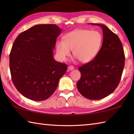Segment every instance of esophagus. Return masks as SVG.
Instances as JSON below:
<instances>
[{
  "mask_svg": "<svg viewBox=\"0 0 134 134\" xmlns=\"http://www.w3.org/2000/svg\"><path fill=\"white\" fill-rule=\"evenodd\" d=\"M74 67L72 65H69V66L68 67V70H69V71H71V70H74Z\"/></svg>",
  "mask_w": 134,
  "mask_h": 134,
  "instance_id": "obj_1",
  "label": "esophagus"
}]
</instances>
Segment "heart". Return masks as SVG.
<instances>
[{
  "label": "heart",
  "instance_id": "b5f03b06",
  "mask_svg": "<svg viewBox=\"0 0 134 134\" xmlns=\"http://www.w3.org/2000/svg\"><path fill=\"white\" fill-rule=\"evenodd\" d=\"M102 36L97 30L76 29L65 34L63 41L56 42V53L59 60L65 61L73 55L82 63H89L98 55L102 44Z\"/></svg>",
  "mask_w": 134,
  "mask_h": 134
}]
</instances>
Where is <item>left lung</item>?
Here are the masks:
<instances>
[{"label":"left lung","instance_id":"8db88e82","mask_svg":"<svg viewBox=\"0 0 134 134\" xmlns=\"http://www.w3.org/2000/svg\"><path fill=\"white\" fill-rule=\"evenodd\" d=\"M91 24L102 28L103 41L96 58L78 69L81 76L76 87L85 98L97 100L109 96L118 87L125 56L123 45L116 34L103 24Z\"/></svg>","mask_w":134,"mask_h":134}]
</instances>
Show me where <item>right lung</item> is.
I'll list each match as a JSON object with an SVG mask.
<instances>
[{
	"instance_id": "obj_1",
	"label": "right lung",
	"mask_w": 134,
	"mask_h": 134,
	"mask_svg": "<svg viewBox=\"0 0 134 134\" xmlns=\"http://www.w3.org/2000/svg\"><path fill=\"white\" fill-rule=\"evenodd\" d=\"M61 32L56 25H37L14 41L10 53L11 79L25 97L37 101L48 99L66 72L67 64L56 62L53 55Z\"/></svg>"
}]
</instances>
